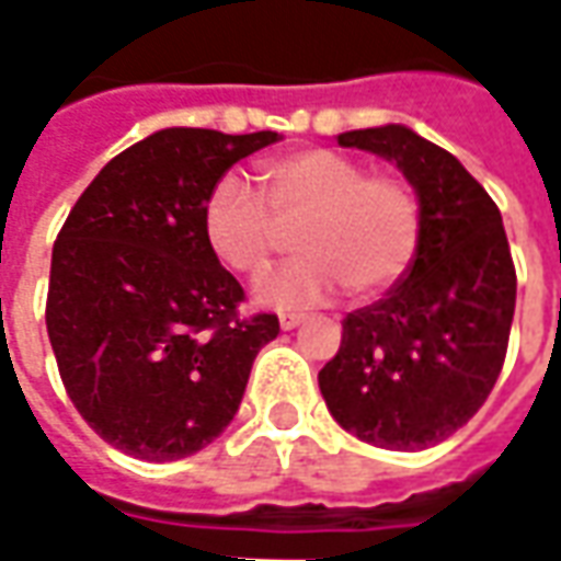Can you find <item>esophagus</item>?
I'll use <instances>...</instances> for the list:
<instances>
[{
  "instance_id": "1",
  "label": "esophagus",
  "mask_w": 561,
  "mask_h": 561,
  "mask_svg": "<svg viewBox=\"0 0 561 561\" xmlns=\"http://www.w3.org/2000/svg\"><path fill=\"white\" fill-rule=\"evenodd\" d=\"M304 319H307V317H304V313H282L279 325H282V329H285V332H288V329H298Z\"/></svg>"
}]
</instances>
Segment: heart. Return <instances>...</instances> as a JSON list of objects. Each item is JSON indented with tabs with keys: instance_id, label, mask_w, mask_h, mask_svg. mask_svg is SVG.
<instances>
[{
	"instance_id": "obj_1",
	"label": "heart",
	"mask_w": 561,
	"mask_h": 561,
	"mask_svg": "<svg viewBox=\"0 0 561 561\" xmlns=\"http://www.w3.org/2000/svg\"><path fill=\"white\" fill-rule=\"evenodd\" d=\"M263 202L239 180L222 176L202 207L204 239L222 266L261 279L279 248V226H291L300 254L261 285L270 307H313L341 285L369 298L413 266L422 244V204L397 176H366V167L310 148L266 161L257 173Z\"/></svg>"
}]
</instances>
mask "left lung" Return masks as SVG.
Segmentation results:
<instances>
[{
	"mask_svg": "<svg viewBox=\"0 0 561 561\" xmlns=\"http://www.w3.org/2000/svg\"><path fill=\"white\" fill-rule=\"evenodd\" d=\"M339 146L394 161L422 204V244L403 279L341 322L319 391L344 432L385 450H425L493 391L515 313L503 217L450 151L410 126L341 133Z\"/></svg>",
	"mask_w": 561,
	"mask_h": 561,
	"instance_id": "1",
	"label": "left lung"
}]
</instances>
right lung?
Instances as JSON below:
<instances>
[{
    "label": "right lung",
    "mask_w": 561,
    "mask_h": 561,
    "mask_svg": "<svg viewBox=\"0 0 561 561\" xmlns=\"http://www.w3.org/2000/svg\"><path fill=\"white\" fill-rule=\"evenodd\" d=\"M279 133L170 126L111 158L51 248L46 329L65 391L111 447L170 462L239 413L273 313L242 317V285L204 239L207 192Z\"/></svg>",
    "instance_id": "1"
}]
</instances>
